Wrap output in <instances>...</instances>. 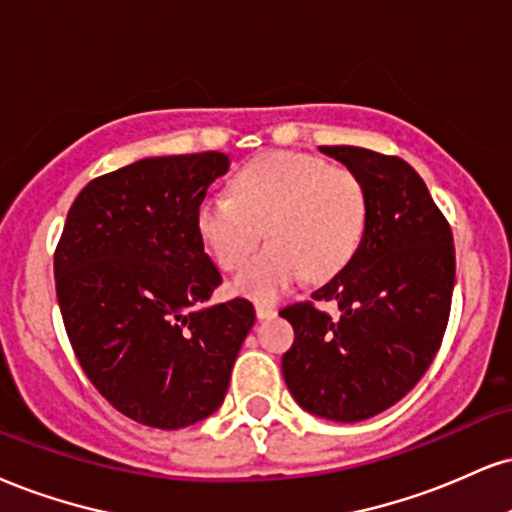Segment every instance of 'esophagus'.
<instances>
[{
    "mask_svg": "<svg viewBox=\"0 0 512 512\" xmlns=\"http://www.w3.org/2000/svg\"><path fill=\"white\" fill-rule=\"evenodd\" d=\"M255 315L257 319H272L276 315V310L272 305H264V303H257L255 305Z\"/></svg>",
    "mask_w": 512,
    "mask_h": 512,
    "instance_id": "34e87169",
    "label": "esophagus"
}]
</instances>
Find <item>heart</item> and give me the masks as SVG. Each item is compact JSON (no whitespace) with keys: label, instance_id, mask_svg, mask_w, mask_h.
<instances>
[{"label":"heart","instance_id":"obj_1","mask_svg":"<svg viewBox=\"0 0 512 512\" xmlns=\"http://www.w3.org/2000/svg\"><path fill=\"white\" fill-rule=\"evenodd\" d=\"M369 200L362 178L346 166L300 152H269L233 178V195L207 193L195 229L214 262L233 272L231 291L272 303L300 276L329 281L353 262L367 231Z\"/></svg>","mask_w":512,"mask_h":512}]
</instances>
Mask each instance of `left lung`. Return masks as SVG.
Wrapping results in <instances>:
<instances>
[{"label": "left lung", "mask_w": 512, "mask_h": 512, "mask_svg": "<svg viewBox=\"0 0 512 512\" xmlns=\"http://www.w3.org/2000/svg\"><path fill=\"white\" fill-rule=\"evenodd\" d=\"M367 188V231L353 262L312 293L334 300L341 319L312 303L283 307L295 331L281 357L300 408L331 422H362L408 393L432 365L451 312V226L408 162L353 145L319 147Z\"/></svg>", "instance_id": "obj_1"}]
</instances>
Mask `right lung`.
<instances>
[{
    "instance_id": "right-lung-1",
    "label": "right lung",
    "mask_w": 512,
    "mask_h": 512,
    "mask_svg": "<svg viewBox=\"0 0 512 512\" xmlns=\"http://www.w3.org/2000/svg\"><path fill=\"white\" fill-rule=\"evenodd\" d=\"M221 152L145 157L80 190L54 252L80 367L116 410L183 429L219 410L255 324L245 298L207 305L221 276L195 229Z\"/></svg>"
}]
</instances>
